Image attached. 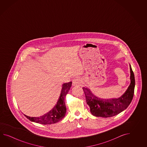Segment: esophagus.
Listing matches in <instances>:
<instances>
[{
	"label": "esophagus",
	"instance_id": "esophagus-1",
	"mask_svg": "<svg viewBox=\"0 0 147 147\" xmlns=\"http://www.w3.org/2000/svg\"><path fill=\"white\" fill-rule=\"evenodd\" d=\"M81 84V80L79 78H76L72 81L73 86H78Z\"/></svg>",
	"mask_w": 147,
	"mask_h": 147
}]
</instances>
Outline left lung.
Wrapping results in <instances>:
<instances>
[{
  "mask_svg": "<svg viewBox=\"0 0 147 147\" xmlns=\"http://www.w3.org/2000/svg\"><path fill=\"white\" fill-rule=\"evenodd\" d=\"M130 84L125 93L118 98H100L94 96L89 88H82L86 102L93 116L103 118L111 117L116 116L127 108L134 97L135 87L134 74L130 65Z\"/></svg>",
  "mask_w": 147,
  "mask_h": 147,
  "instance_id": "8db88e82",
  "label": "left lung"
}]
</instances>
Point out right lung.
<instances>
[{"instance_id":"add662e5","label":"right lung","mask_w":147,"mask_h":147,"mask_svg":"<svg viewBox=\"0 0 147 147\" xmlns=\"http://www.w3.org/2000/svg\"><path fill=\"white\" fill-rule=\"evenodd\" d=\"M71 84V81L63 84L62 89L57 103L48 113L39 117H30L24 115L25 117L31 121L42 125H51L61 120L65 116L67 110L65 98L66 94L69 92Z\"/></svg>"}]
</instances>
